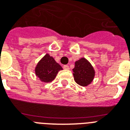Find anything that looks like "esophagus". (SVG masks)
I'll return each instance as SVG.
<instances>
[{
  "mask_svg": "<svg viewBox=\"0 0 130 130\" xmlns=\"http://www.w3.org/2000/svg\"><path fill=\"white\" fill-rule=\"evenodd\" d=\"M63 69H64V70H69L70 68H69V66H68V65H65L63 66Z\"/></svg>",
  "mask_w": 130,
  "mask_h": 130,
  "instance_id": "34e87169",
  "label": "esophagus"
}]
</instances>
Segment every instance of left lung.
Returning a JSON list of instances; mask_svg holds the SVG:
<instances>
[{
  "instance_id": "obj_1",
  "label": "left lung",
  "mask_w": 130,
  "mask_h": 130,
  "mask_svg": "<svg viewBox=\"0 0 130 130\" xmlns=\"http://www.w3.org/2000/svg\"><path fill=\"white\" fill-rule=\"evenodd\" d=\"M72 70L75 82L80 86H87L94 80V69L85 58H81L75 62L74 68Z\"/></svg>"
}]
</instances>
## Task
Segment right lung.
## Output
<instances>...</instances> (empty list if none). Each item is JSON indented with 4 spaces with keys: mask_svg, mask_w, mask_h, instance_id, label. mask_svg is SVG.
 Segmentation results:
<instances>
[{
    "mask_svg": "<svg viewBox=\"0 0 130 130\" xmlns=\"http://www.w3.org/2000/svg\"><path fill=\"white\" fill-rule=\"evenodd\" d=\"M62 70V67L56 62L54 58L47 54L37 63L35 74L41 81L50 83L55 78L58 72Z\"/></svg>",
    "mask_w": 130,
    "mask_h": 130,
    "instance_id": "add662e5",
    "label": "right lung"
}]
</instances>
